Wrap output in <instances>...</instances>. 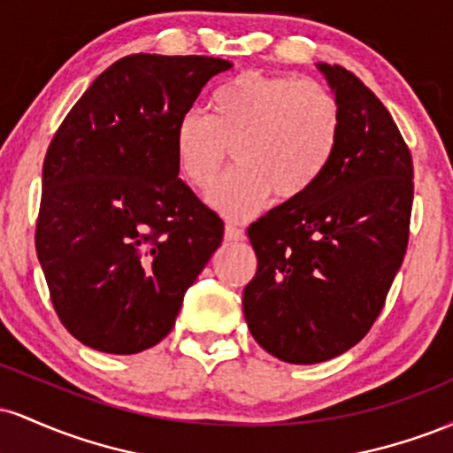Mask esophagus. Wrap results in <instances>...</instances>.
<instances>
[{
	"label": "esophagus",
	"instance_id": "34e87169",
	"mask_svg": "<svg viewBox=\"0 0 453 453\" xmlns=\"http://www.w3.org/2000/svg\"><path fill=\"white\" fill-rule=\"evenodd\" d=\"M244 230L242 227L234 226V223H226V241H242Z\"/></svg>",
	"mask_w": 453,
	"mask_h": 453
}]
</instances>
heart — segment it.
<instances>
[{
	"instance_id": "1",
	"label": "heart",
	"mask_w": 453,
	"mask_h": 453,
	"mask_svg": "<svg viewBox=\"0 0 453 453\" xmlns=\"http://www.w3.org/2000/svg\"><path fill=\"white\" fill-rule=\"evenodd\" d=\"M339 140L341 108L324 85L242 72L212 91L206 114L180 119L174 149L185 180L200 191L215 183L232 149L236 168L212 189L211 202L244 219L270 194L279 202L306 194L327 170Z\"/></svg>"
}]
</instances>
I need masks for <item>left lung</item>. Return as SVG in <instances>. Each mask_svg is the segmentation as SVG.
Listing matches in <instances>:
<instances>
[{
    "mask_svg": "<svg viewBox=\"0 0 453 453\" xmlns=\"http://www.w3.org/2000/svg\"><path fill=\"white\" fill-rule=\"evenodd\" d=\"M341 108V140L306 194L249 226L257 273L242 294L253 339L317 364L368 334L409 244L413 159L392 114L341 65L317 64Z\"/></svg>",
    "mask_w": 453,
    "mask_h": 453,
    "instance_id": "obj_1",
    "label": "left lung"
}]
</instances>
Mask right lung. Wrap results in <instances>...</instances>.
Here are the masks:
<instances>
[{"label":"right lung","instance_id":"right-lung-1","mask_svg":"<svg viewBox=\"0 0 453 453\" xmlns=\"http://www.w3.org/2000/svg\"><path fill=\"white\" fill-rule=\"evenodd\" d=\"M217 57L127 55L67 112L42 168L35 251L65 330L129 356L173 330L223 221L179 179L174 134Z\"/></svg>","mask_w":453,"mask_h":453}]
</instances>
